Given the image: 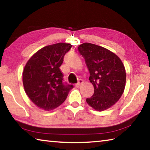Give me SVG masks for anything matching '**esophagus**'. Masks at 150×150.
I'll list each match as a JSON object with an SVG mask.
<instances>
[{
    "label": "esophagus",
    "instance_id": "34e87169",
    "mask_svg": "<svg viewBox=\"0 0 150 150\" xmlns=\"http://www.w3.org/2000/svg\"><path fill=\"white\" fill-rule=\"evenodd\" d=\"M83 80L80 79L79 81V82L77 83V84L75 85V86H76V87H79L80 86L83 84Z\"/></svg>",
    "mask_w": 150,
    "mask_h": 150
}]
</instances>
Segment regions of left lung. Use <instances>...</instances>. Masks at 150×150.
Instances as JSON below:
<instances>
[{"mask_svg":"<svg viewBox=\"0 0 150 150\" xmlns=\"http://www.w3.org/2000/svg\"><path fill=\"white\" fill-rule=\"evenodd\" d=\"M89 70L94 94L87 98L91 107L104 111L120 99L126 85V70L118 55L99 45L83 43L78 47Z\"/></svg>","mask_w":150,"mask_h":150,"instance_id":"8db88e82","label":"left lung"}]
</instances>
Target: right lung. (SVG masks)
Returning <instances> with one entry per match:
<instances>
[{
    "mask_svg": "<svg viewBox=\"0 0 150 150\" xmlns=\"http://www.w3.org/2000/svg\"><path fill=\"white\" fill-rule=\"evenodd\" d=\"M71 47L67 43L47 45L35 52L25 65L22 74L25 92L43 110L50 111L58 107L73 88L72 85L63 84L59 68Z\"/></svg>",
    "mask_w": 150,
    "mask_h": 150,
    "instance_id": "1",
    "label": "right lung"
}]
</instances>
